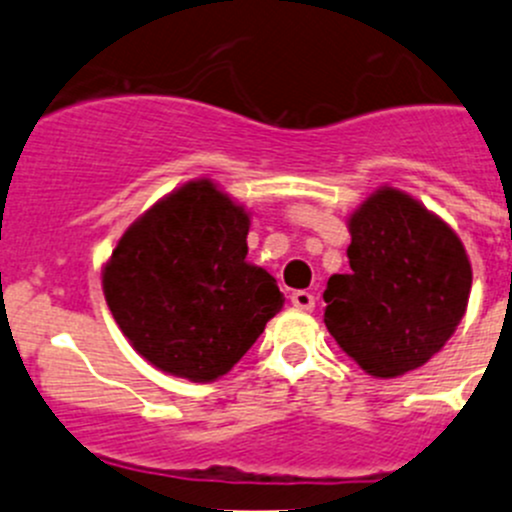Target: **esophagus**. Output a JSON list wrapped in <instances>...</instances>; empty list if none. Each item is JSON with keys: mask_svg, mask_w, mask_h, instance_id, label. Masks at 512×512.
I'll list each match as a JSON object with an SVG mask.
<instances>
[{"mask_svg": "<svg viewBox=\"0 0 512 512\" xmlns=\"http://www.w3.org/2000/svg\"><path fill=\"white\" fill-rule=\"evenodd\" d=\"M292 304L299 309V312H312L314 309V294L307 292V289H297L292 294Z\"/></svg>", "mask_w": 512, "mask_h": 512, "instance_id": "obj_1", "label": "esophagus"}]
</instances>
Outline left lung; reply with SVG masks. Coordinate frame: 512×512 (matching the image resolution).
Returning <instances> with one entry per match:
<instances>
[{"mask_svg":"<svg viewBox=\"0 0 512 512\" xmlns=\"http://www.w3.org/2000/svg\"><path fill=\"white\" fill-rule=\"evenodd\" d=\"M352 272L324 289V324L366 374L414 371L443 349L471 294L456 232L411 195L379 188L349 218Z\"/></svg>","mask_w":512,"mask_h":512,"instance_id":"8db88e82","label":"left lung"}]
</instances>
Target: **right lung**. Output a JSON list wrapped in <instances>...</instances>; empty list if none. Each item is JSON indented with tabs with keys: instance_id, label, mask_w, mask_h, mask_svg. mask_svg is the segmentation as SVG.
I'll list each match as a JSON object with an SVG mask.
<instances>
[{
	"instance_id": "1",
	"label": "right lung",
	"mask_w": 512,
	"mask_h": 512,
	"mask_svg": "<svg viewBox=\"0 0 512 512\" xmlns=\"http://www.w3.org/2000/svg\"><path fill=\"white\" fill-rule=\"evenodd\" d=\"M250 213L208 178L141 215L103 265V294L123 337L180 379H220L285 304L277 280L247 262Z\"/></svg>"
}]
</instances>
